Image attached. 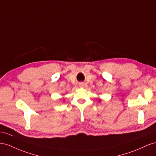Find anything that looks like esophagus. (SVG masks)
Returning <instances> with one entry per match:
<instances>
[{
    "mask_svg": "<svg viewBox=\"0 0 156 156\" xmlns=\"http://www.w3.org/2000/svg\"><path fill=\"white\" fill-rule=\"evenodd\" d=\"M80 87H83V83H81L80 84Z\"/></svg>",
    "mask_w": 156,
    "mask_h": 156,
    "instance_id": "esophagus-1",
    "label": "esophagus"
}]
</instances>
